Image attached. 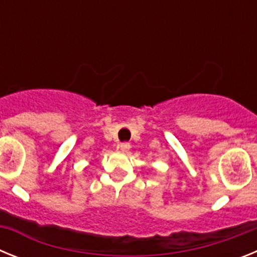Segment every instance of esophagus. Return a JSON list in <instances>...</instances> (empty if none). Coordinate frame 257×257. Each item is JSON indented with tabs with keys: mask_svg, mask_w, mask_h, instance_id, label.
I'll list each match as a JSON object with an SVG mask.
<instances>
[{
	"mask_svg": "<svg viewBox=\"0 0 257 257\" xmlns=\"http://www.w3.org/2000/svg\"><path fill=\"white\" fill-rule=\"evenodd\" d=\"M130 148H131V145L128 144V143H121V144L118 145V149L122 152H127Z\"/></svg>",
	"mask_w": 257,
	"mask_h": 257,
	"instance_id": "1",
	"label": "esophagus"
}]
</instances>
